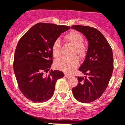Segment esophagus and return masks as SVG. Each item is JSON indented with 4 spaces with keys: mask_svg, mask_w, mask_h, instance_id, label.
<instances>
[{
    "mask_svg": "<svg viewBox=\"0 0 125 125\" xmlns=\"http://www.w3.org/2000/svg\"><path fill=\"white\" fill-rule=\"evenodd\" d=\"M65 77H66V78H69V77H71L70 75H68V74H66V73H65Z\"/></svg>",
    "mask_w": 125,
    "mask_h": 125,
    "instance_id": "34e87169",
    "label": "esophagus"
}]
</instances>
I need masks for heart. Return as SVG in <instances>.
Returning a JSON list of instances; mask_svg holds the SVG:
<instances>
[{
  "label": "heart",
  "mask_w": 125,
  "mask_h": 125,
  "mask_svg": "<svg viewBox=\"0 0 125 125\" xmlns=\"http://www.w3.org/2000/svg\"><path fill=\"white\" fill-rule=\"evenodd\" d=\"M66 41L73 46V54L77 55L80 58H83L87 53V47L83 43V36L78 31H73L68 33L64 36ZM52 54L55 57H59L61 54V42L58 39L54 41L52 45ZM79 60L77 56L71 58L62 57L57 59L54 63L56 69L65 72L71 73L78 66Z\"/></svg>",
  "instance_id": "1"
}]
</instances>
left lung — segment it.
Returning <instances> with one entry per match:
<instances>
[{
	"mask_svg": "<svg viewBox=\"0 0 125 125\" xmlns=\"http://www.w3.org/2000/svg\"><path fill=\"white\" fill-rule=\"evenodd\" d=\"M71 29L84 35L89 42L86 58L78 69L86 76L77 77L78 84L72 91L77 101L89 103L100 98L108 85L113 71L112 49L96 29L81 25Z\"/></svg>",
	"mask_w": 125,
	"mask_h": 125,
	"instance_id": "left-lung-1",
	"label": "left lung"
}]
</instances>
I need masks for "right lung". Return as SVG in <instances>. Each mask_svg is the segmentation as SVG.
I'll use <instances>...</instances> for the list:
<instances>
[{"mask_svg":"<svg viewBox=\"0 0 125 125\" xmlns=\"http://www.w3.org/2000/svg\"><path fill=\"white\" fill-rule=\"evenodd\" d=\"M70 27L39 23L21 38L14 54V71L20 90L33 102H43L53 95L56 81L64 77L58 70L46 74L52 63V45Z\"/></svg>","mask_w":125,"mask_h":125,"instance_id":"1","label":"right lung"}]
</instances>
